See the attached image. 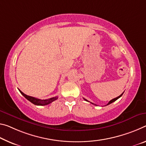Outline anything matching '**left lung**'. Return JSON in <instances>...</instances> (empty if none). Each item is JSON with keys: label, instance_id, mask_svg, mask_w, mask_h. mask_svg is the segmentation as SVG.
Here are the masks:
<instances>
[{"label": "left lung", "instance_id": "obj_1", "mask_svg": "<svg viewBox=\"0 0 146 146\" xmlns=\"http://www.w3.org/2000/svg\"><path fill=\"white\" fill-rule=\"evenodd\" d=\"M123 93H122L121 95H120V96H118V97H117V98H114V99H112V100H110V101H109V102H108V103L107 104V105H110V104H111V103H112L113 102H114V101H116L117 100V99H118L119 98H121V96H122V95H123ZM84 100L85 101H88V102H89V101H88V100H86V99H84ZM92 104H93V105H96V104H94V103H91Z\"/></svg>", "mask_w": 146, "mask_h": 146}]
</instances>
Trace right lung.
I'll return each mask as SVG.
<instances>
[{"label":"right lung","instance_id":"1","mask_svg":"<svg viewBox=\"0 0 146 146\" xmlns=\"http://www.w3.org/2000/svg\"><path fill=\"white\" fill-rule=\"evenodd\" d=\"M19 90L21 92V94L23 96L27 99V100L31 101L32 103H33L34 105H38V106L47 105H48V104L51 103L52 102H53V101L56 100V99H58V97H54V98H50L48 99H43V100H41V99H37V98H34V97L27 96V95L25 94L23 92L21 91L20 90Z\"/></svg>","mask_w":146,"mask_h":146}]
</instances>
